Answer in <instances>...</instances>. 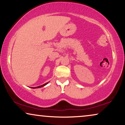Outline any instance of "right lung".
Masks as SVG:
<instances>
[{"mask_svg":"<svg viewBox=\"0 0 125 125\" xmlns=\"http://www.w3.org/2000/svg\"><path fill=\"white\" fill-rule=\"evenodd\" d=\"M47 84H48V82L47 83H46L45 84H42V85H41V86H37V87H31L32 88H41V87H43V86H46V85Z\"/></svg>","mask_w":125,"mask_h":125,"instance_id":"right-lung-1","label":"right lung"}]
</instances>
